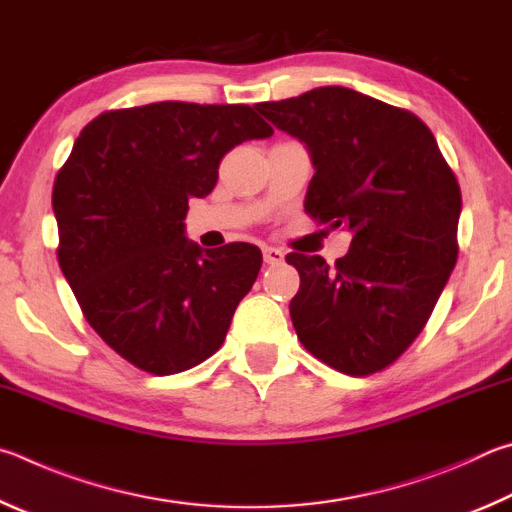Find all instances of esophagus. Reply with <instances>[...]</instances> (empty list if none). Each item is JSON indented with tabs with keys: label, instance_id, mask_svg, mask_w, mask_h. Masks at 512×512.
Wrapping results in <instances>:
<instances>
[{
	"label": "esophagus",
	"instance_id": "obj_1",
	"mask_svg": "<svg viewBox=\"0 0 512 512\" xmlns=\"http://www.w3.org/2000/svg\"><path fill=\"white\" fill-rule=\"evenodd\" d=\"M263 256H265V263H270V265H279L285 258V254L279 247H267V245L263 247Z\"/></svg>",
	"mask_w": 512,
	"mask_h": 512
}]
</instances>
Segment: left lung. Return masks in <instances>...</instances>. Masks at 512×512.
Instances as JSON below:
<instances>
[{"instance_id": "left-lung-1", "label": "left lung", "mask_w": 512, "mask_h": 512, "mask_svg": "<svg viewBox=\"0 0 512 512\" xmlns=\"http://www.w3.org/2000/svg\"><path fill=\"white\" fill-rule=\"evenodd\" d=\"M256 110L308 150L306 213L353 233L335 267L285 258L301 276L297 337L337 371H380L418 337L454 270L459 182L416 114L355 89L317 87Z\"/></svg>"}]
</instances>
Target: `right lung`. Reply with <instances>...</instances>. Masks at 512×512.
I'll list each match as a JSON object with an SVG mask.
<instances>
[{"label": "right lung", "instance_id": "1", "mask_svg": "<svg viewBox=\"0 0 512 512\" xmlns=\"http://www.w3.org/2000/svg\"><path fill=\"white\" fill-rule=\"evenodd\" d=\"M249 105L164 101L87 123L53 184L58 263L85 319L141 371L173 375L222 346L263 254L186 238L191 197L218 182L224 152L272 137Z\"/></svg>", "mask_w": 512, "mask_h": 512}]
</instances>
